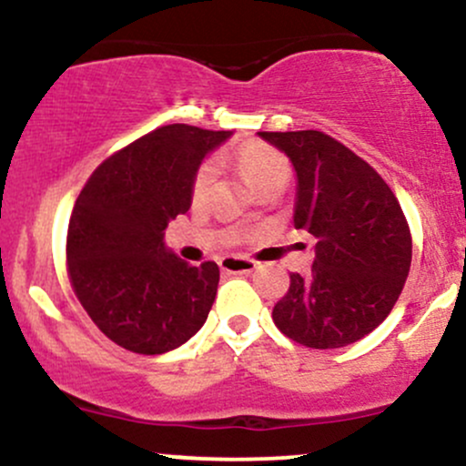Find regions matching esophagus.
Returning a JSON list of instances; mask_svg holds the SVG:
<instances>
[{
  "instance_id": "1",
  "label": "esophagus",
  "mask_w": 466,
  "mask_h": 466,
  "mask_svg": "<svg viewBox=\"0 0 466 466\" xmlns=\"http://www.w3.org/2000/svg\"><path fill=\"white\" fill-rule=\"evenodd\" d=\"M218 265H221V271H226V274H251L258 267L254 260L243 258V256H228V258H221Z\"/></svg>"
}]
</instances>
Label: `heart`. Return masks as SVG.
Instances as JSON below:
<instances>
[{"label":"heart","instance_id":"heart-1","mask_svg":"<svg viewBox=\"0 0 466 466\" xmlns=\"http://www.w3.org/2000/svg\"><path fill=\"white\" fill-rule=\"evenodd\" d=\"M237 166L256 192L265 188H285L289 175H291V166H289L285 155L263 142H251L240 147L237 151ZM215 173L217 168L212 162H203L195 170L190 186L192 201H201L208 195L212 181H215Z\"/></svg>","mask_w":466,"mask_h":466}]
</instances>
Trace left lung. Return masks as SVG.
Masks as SVG:
<instances>
[{"label": "left lung", "instance_id": "8db88e82", "mask_svg": "<svg viewBox=\"0 0 466 466\" xmlns=\"http://www.w3.org/2000/svg\"><path fill=\"white\" fill-rule=\"evenodd\" d=\"M298 177L293 226L315 238L307 276L274 307V324L309 349H341L372 333L397 304L411 234L381 175L322 131H260Z\"/></svg>", "mask_w": 466, "mask_h": 466}]
</instances>
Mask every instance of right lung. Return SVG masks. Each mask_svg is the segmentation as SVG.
Here are the masks:
<instances>
[{
  "mask_svg": "<svg viewBox=\"0 0 466 466\" xmlns=\"http://www.w3.org/2000/svg\"><path fill=\"white\" fill-rule=\"evenodd\" d=\"M229 131L159 127L105 159L80 190L67 228V274L92 322L122 349L162 355L208 319L218 287L212 260L192 267L164 243L186 215L201 159Z\"/></svg>",
  "mask_w": 466,
  "mask_h": 466,
  "instance_id": "obj_1",
  "label": "right lung"
}]
</instances>
